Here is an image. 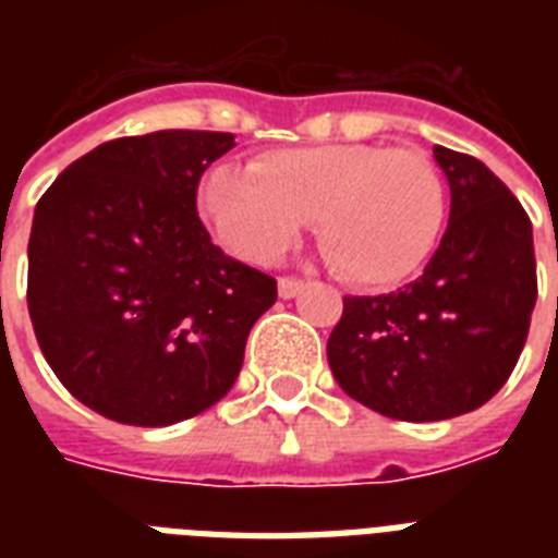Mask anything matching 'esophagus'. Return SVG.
Returning a JSON list of instances; mask_svg holds the SVG:
<instances>
[{
	"mask_svg": "<svg viewBox=\"0 0 558 558\" xmlns=\"http://www.w3.org/2000/svg\"><path fill=\"white\" fill-rule=\"evenodd\" d=\"M301 289H304V280H298V278H280L278 280V292L283 301L301 295Z\"/></svg>",
	"mask_w": 558,
	"mask_h": 558,
	"instance_id": "esophagus-1",
	"label": "esophagus"
}]
</instances>
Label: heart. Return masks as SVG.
<instances>
[{"instance_id":"1","label":"heart","mask_w":558,"mask_h":558,"mask_svg":"<svg viewBox=\"0 0 558 558\" xmlns=\"http://www.w3.org/2000/svg\"><path fill=\"white\" fill-rule=\"evenodd\" d=\"M199 210L228 252L269 263L318 214L332 269L362 287H390L432 254L446 219L440 170L416 150L381 144H310L269 150L252 170L214 168Z\"/></svg>"}]
</instances>
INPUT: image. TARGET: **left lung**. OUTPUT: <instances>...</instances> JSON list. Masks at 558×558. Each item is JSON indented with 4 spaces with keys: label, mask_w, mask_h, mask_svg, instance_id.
<instances>
[{
    "label": "left lung",
    "mask_w": 558,
    "mask_h": 558,
    "mask_svg": "<svg viewBox=\"0 0 558 558\" xmlns=\"http://www.w3.org/2000/svg\"><path fill=\"white\" fill-rule=\"evenodd\" d=\"M449 179V226L414 283L344 298L327 341L341 390L376 414L434 423L475 411L504 388L536 306L533 226L484 161L434 147Z\"/></svg>",
    "instance_id": "left-lung-1"
}]
</instances>
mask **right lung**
Here are the masks:
<instances>
[{"label":"right lung","instance_id":"right-lung-1","mask_svg":"<svg viewBox=\"0 0 558 558\" xmlns=\"http://www.w3.org/2000/svg\"><path fill=\"white\" fill-rule=\"evenodd\" d=\"M231 133L159 130L95 147L43 193L28 240L39 350L83 405L124 425L182 423L226 397L269 275L228 257L196 214Z\"/></svg>","mask_w":558,"mask_h":558}]
</instances>
